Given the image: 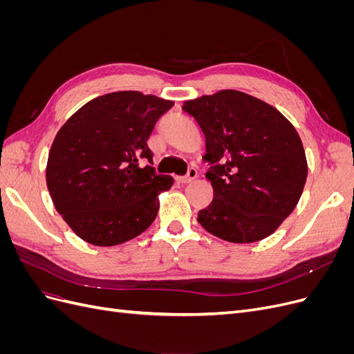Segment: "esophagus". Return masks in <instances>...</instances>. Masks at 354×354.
<instances>
[{
    "mask_svg": "<svg viewBox=\"0 0 354 354\" xmlns=\"http://www.w3.org/2000/svg\"><path fill=\"white\" fill-rule=\"evenodd\" d=\"M198 177V173H196V169L195 168H190L189 171H187V174L185 176V177H178L177 180L180 181V183H183V185H187V183H192V181H194L195 178Z\"/></svg>",
    "mask_w": 354,
    "mask_h": 354,
    "instance_id": "1",
    "label": "esophagus"
}]
</instances>
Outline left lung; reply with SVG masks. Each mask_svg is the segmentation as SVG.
Here are the masks:
<instances>
[{
	"label": "left lung",
	"mask_w": 354,
	"mask_h": 354,
	"mask_svg": "<svg viewBox=\"0 0 354 354\" xmlns=\"http://www.w3.org/2000/svg\"><path fill=\"white\" fill-rule=\"evenodd\" d=\"M205 136L203 160L214 199L201 226L233 243L259 242L281 226L301 198L306 152L294 125L269 103L238 90L187 100Z\"/></svg>",
	"instance_id": "1"
}]
</instances>
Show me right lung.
<instances>
[{"label":"right lung","instance_id":"1","mask_svg":"<svg viewBox=\"0 0 354 354\" xmlns=\"http://www.w3.org/2000/svg\"><path fill=\"white\" fill-rule=\"evenodd\" d=\"M173 102L140 91H115L85 103L62 125L48 152L47 187L73 233L113 246L143 233L174 180L156 174L147 138Z\"/></svg>","mask_w":354,"mask_h":354}]
</instances>
